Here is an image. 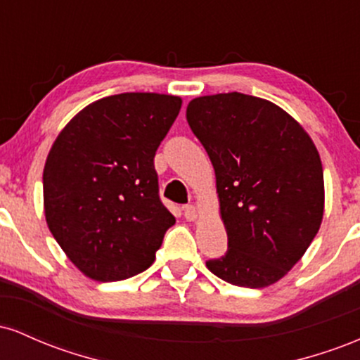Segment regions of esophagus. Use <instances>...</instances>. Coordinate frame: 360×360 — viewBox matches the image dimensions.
<instances>
[{
    "label": "esophagus",
    "instance_id": "obj_1",
    "mask_svg": "<svg viewBox=\"0 0 360 360\" xmlns=\"http://www.w3.org/2000/svg\"><path fill=\"white\" fill-rule=\"evenodd\" d=\"M183 212H184V218L188 221H194L198 218V213H196V208H194L193 205H186L183 206Z\"/></svg>",
    "mask_w": 360,
    "mask_h": 360
}]
</instances>
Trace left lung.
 Returning <instances> with one entry per match:
<instances>
[{"label": "left lung", "instance_id": "left-lung-1", "mask_svg": "<svg viewBox=\"0 0 360 360\" xmlns=\"http://www.w3.org/2000/svg\"><path fill=\"white\" fill-rule=\"evenodd\" d=\"M186 118L213 164L229 237L226 254L206 267L235 286L278 283L323 218V167L311 137L278 105L237 91L194 98Z\"/></svg>", "mask_w": 360, "mask_h": 360}]
</instances>
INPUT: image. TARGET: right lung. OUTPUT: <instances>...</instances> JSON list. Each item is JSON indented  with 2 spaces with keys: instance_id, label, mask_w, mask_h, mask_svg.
Segmentation results:
<instances>
[{
  "instance_id": "1",
  "label": "right lung",
  "mask_w": 360,
  "mask_h": 360,
  "mask_svg": "<svg viewBox=\"0 0 360 360\" xmlns=\"http://www.w3.org/2000/svg\"><path fill=\"white\" fill-rule=\"evenodd\" d=\"M181 105L172 94H113L57 135L44 167L45 220L89 279L111 283L146 271L176 223L159 198L154 157Z\"/></svg>"
}]
</instances>
